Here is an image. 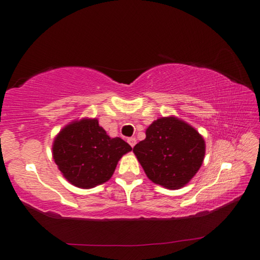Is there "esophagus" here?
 Masks as SVG:
<instances>
[{"instance_id":"esophagus-1","label":"esophagus","mask_w":260,"mask_h":260,"mask_svg":"<svg viewBox=\"0 0 260 260\" xmlns=\"http://www.w3.org/2000/svg\"><path fill=\"white\" fill-rule=\"evenodd\" d=\"M127 143L130 144L131 147H134L136 145V143H137V140H136L135 137H130V138H127Z\"/></svg>"}]
</instances>
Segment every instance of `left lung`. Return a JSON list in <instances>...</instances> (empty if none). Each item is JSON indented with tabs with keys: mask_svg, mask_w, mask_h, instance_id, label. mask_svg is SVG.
Wrapping results in <instances>:
<instances>
[{
	"mask_svg": "<svg viewBox=\"0 0 260 260\" xmlns=\"http://www.w3.org/2000/svg\"><path fill=\"white\" fill-rule=\"evenodd\" d=\"M134 153L153 183L175 190L188 184L201 168L205 142L180 118L161 117L147 127L146 138L134 147Z\"/></svg>",
	"mask_w": 260,
	"mask_h": 260,
	"instance_id": "obj_1",
	"label": "left lung"
}]
</instances>
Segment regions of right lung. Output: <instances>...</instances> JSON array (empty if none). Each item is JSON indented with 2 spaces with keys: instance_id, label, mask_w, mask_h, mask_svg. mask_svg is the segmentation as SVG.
<instances>
[{
  "instance_id": "obj_1",
  "label": "right lung",
  "mask_w": 260,
  "mask_h": 260,
  "mask_svg": "<svg viewBox=\"0 0 260 260\" xmlns=\"http://www.w3.org/2000/svg\"><path fill=\"white\" fill-rule=\"evenodd\" d=\"M131 150L120 137L110 138L96 118H83L59 131L53 143V158L71 184L90 189L107 182L118 160Z\"/></svg>"
}]
</instances>
